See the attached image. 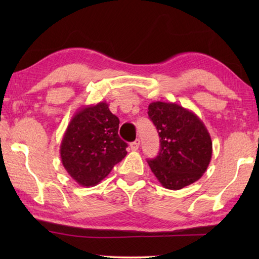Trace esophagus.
Here are the masks:
<instances>
[{
  "instance_id": "obj_1",
  "label": "esophagus",
  "mask_w": 259,
  "mask_h": 259,
  "mask_svg": "<svg viewBox=\"0 0 259 259\" xmlns=\"http://www.w3.org/2000/svg\"><path fill=\"white\" fill-rule=\"evenodd\" d=\"M139 144H140V140H139V139H136L135 142L131 143V144H130L131 151H137L138 147H139Z\"/></svg>"
}]
</instances>
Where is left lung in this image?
Masks as SVG:
<instances>
[{
	"label": "left lung",
	"mask_w": 259,
	"mask_h": 259,
	"mask_svg": "<svg viewBox=\"0 0 259 259\" xmlns=\"http://www.w3.org/2000/svg\"><path fill=\"white\" fill-rule=\"evenodd\" d=\"M148 116L160 136V153L148 165L168 190L191 185L207 171L212 155V142L200 117L175 103L153 102Z\"/></svg>",
	"instance_id": "1"
}]
</instances>
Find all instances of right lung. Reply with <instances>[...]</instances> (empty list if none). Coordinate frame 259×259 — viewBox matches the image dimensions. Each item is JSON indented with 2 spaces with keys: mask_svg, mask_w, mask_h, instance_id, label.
Segmentation results:
<instances>
[{
  "mask_svg": "<svg viewBox=\"0 0 259 259\" xmlns=\"http://www.w3.org/2000/svg\"><path fill=\"white\" fill-rule=\"evenodd\" d=\"M119 123L106 102L84 105L72 116L61 139L60 159L78 185H97L124 159L128 145L117 134Z\"/></svg>",
  "mask_w": 259,
  "mask_h": 259,
  "instance_id": "add662e5",
  "label": "right lung"
}]
</instances>
